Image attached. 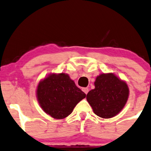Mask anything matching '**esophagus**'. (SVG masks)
I'll list each match as a JSON object with an SVG mask.
<instances>
[{
	"label": "esophagus",
	"mask_w": 151,
	"mask_h": 151,
	"mask_svg": "<svg viewBox=\"0 0 151 151\" xmlns=\"http://www.w3.org/2000/svg\"><path fill=\"white\" fill-rule=\"evenodd\" d=\"M82 91L85 93V94H88V93L89 92V89L88 88H82Z\"/></svg>",
	"instance_id": "obj_1"
}]
</instances>
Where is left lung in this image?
Wrapping results in <instances>:
<instances>
[{"label": "left lung", "instance_id": "left-lung-1", "mask_svg": "<svg viewBox=\"0 0 151 151\" xmlns=\"http://www.w3.org/2000/svg\"><path fill=\"white\" fill-rule=\"evenodd\" d=\"M128 96L129 88L126 82L109 73L96 77L95 89L89 92L86 98L97 116L109 119L121 111Z\"/></svg>", "mask_w": 151, "mask_h": 151}]
</instances>
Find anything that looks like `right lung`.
<instances>
[{
    "label": "right lung",
    "mask_w": 151,
    "mask_h": 151,
    "mask_svg": "<svg viewBox=\"0 0 151 151\" xmlns=\"http://www.w3.org/2000/svg\"><path fill=\"white\" fill-rule=\"evenodd\" d=\"M40 106L53 118L61 119L71 114L86 94L76 86L68 74H51L40 81L37 89Z\"/></svg>",
    "instance_id": "1"
}]
</instances>
